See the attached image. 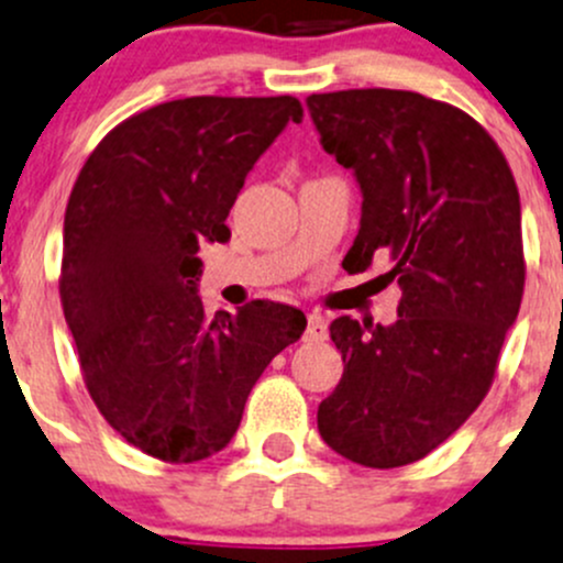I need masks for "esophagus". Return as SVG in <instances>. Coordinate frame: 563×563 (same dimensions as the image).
Masks as SVG:
<instances>
[{
	"mask_svg": "<svg viewBox=\"0 0 563 563\" xmlns=\"http://www.w3.org/2000/svg\"><path fill=\"white\" fill-rule=\"evenodd\" d=\"M305 338L308 340H323L327 338V318L321 313L308 316V329H305Z\"/></svg>",
	"mask_w": 563,
	"mask_h": 563,
	"instance_id": "34e87169",
	"label": "esophagus"
}]
</instances>
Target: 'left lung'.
Listing matches in <instances>:
<instances>
[{
    "label": "left lung",
    "instance_id": "8db88e82",
    "mask_svg": "<svg viewBox=\"0 0 563 563\" xmlns=\"http://www.w3.org/2000/svg\"><path fill=\"white\" fill-rule=\"evenodd\" d=\"M321 146L362 190L345 264L391 261L397 321L334 318L343 378L318 433L367 468H397L444 444L476 411L518 318L526 264L507 157L460 108L402 89L310 95Z\"/></svg>",
    "mask_w": 563,
    "mask_h": 563
}]
</instances>
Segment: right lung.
<instances>
[{"label": "right lung", "mask_w": 563, "mask_h": 563, "mask_svg": "<svg viewBox=\"0 0 563 563\" xmlns=\"http://www.w3.org/2000/svg\"><path fill=\"white\" fill-rule=\"evenodd\" d=\"M302 122L297 98H185L124 119L89 155L65 212L59 297L84 382L128 444L166 463L234 439L250 389L308 318L280 302L203 313L207 242L250 168Z\"/></svg>", "instance_id": "1"}]
</instances>
